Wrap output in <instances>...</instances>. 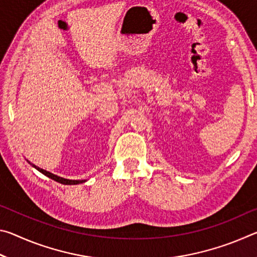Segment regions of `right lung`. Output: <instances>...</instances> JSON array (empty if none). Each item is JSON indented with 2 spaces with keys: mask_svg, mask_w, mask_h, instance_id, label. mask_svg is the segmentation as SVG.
<instances>
[{
  "mask_svg": "<svg viewBox=\"0 0 257 257\" xmlns=\"http://www.w3.org/2000/svg\"><path fill=\"white\" fill-rule=\"evenodd\" d=\"M33 167L36 168L38 171L43 173V175H45L46 177H49V178H51V179H53V180L58 181V182H60V184H63V185H77V184H81V182L85 181V180H69V179H64V178H61V177L55 176V175H53V173H51L49 171L44 170V169H41V168L36 167V165H33Z\"/></svg>",
  "mask_w": 257,
  "mask_h": 257,
  "instance_id": "obj_1",
  "label": "right lung"
}]
</instances>
